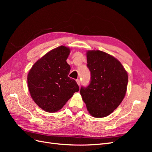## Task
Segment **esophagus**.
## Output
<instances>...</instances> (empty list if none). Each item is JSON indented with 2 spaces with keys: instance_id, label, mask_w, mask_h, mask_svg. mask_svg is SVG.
<instances>
[{
  "instance_id": "34e87169",
  "label": "esophagus",
  "mask_w": 152,
  "mask_h": 152,
  "mask_svg": "<svg viewBox=\"0 0 152 152\" xmlns=\"http://www.w3.org/2000/svg\"><path fill=\"white\" fill-rule=\"evenodd\" d=\"M76 82H77V84L79 85V86H80V79H77L76 80Z\"/></svg>"
}]
</instances>
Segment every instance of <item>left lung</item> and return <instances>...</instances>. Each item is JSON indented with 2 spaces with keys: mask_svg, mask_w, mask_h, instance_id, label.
<instances>
[{
  "mask_svg": "<svg viewBox=\"0 0 152 152\" xmlns=\"http://www.w3.org/2000/svg\"><path fill=\"white\" fill-rule=\"evenodd\" d=\"M91 81L82 86L80 93L92 116H108L122 102L127 91L128 75L121 62L101 50L87 53Z\"/></svg>",
  "mask_w": 152,
  "mask_h": 152,
  "instance_id": "obj_1",
  "label": "left lung"
}]
</instances>
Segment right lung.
I'll return each instance as SVG.
<instances>
[{"label":"right lung","instance_id":"right-lung-1","mask_svg":"<svg viewBox=\"0 0 152 152\" xmlns=\"http://www.w3.org/2000/svg\"><path fill=\"white\" fill-rule=\"evenodd\" d=\"M70 49L61 45L39 59L28 74V90L35 103L48 112L61 109L73 93L79 91L75 80L68 77L66 62Z\"/></svg>","mask_w":152,"mask_h":152}]
</instances>
